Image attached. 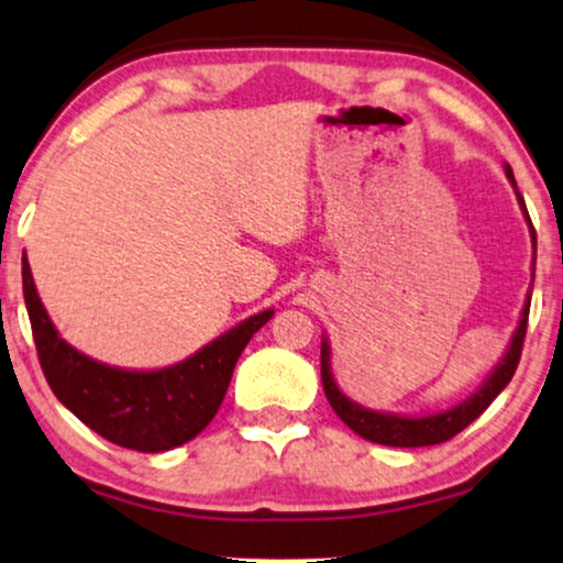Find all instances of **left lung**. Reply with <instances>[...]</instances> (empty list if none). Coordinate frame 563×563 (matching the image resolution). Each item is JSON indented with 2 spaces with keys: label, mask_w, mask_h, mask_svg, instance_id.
Segmentation results:
<instances>
[{
  "label": "left lung",
  "mask_w": 563,
  "mask_h": 563,
  "mask_svg": "<svg viewBox=\"0 0 563 563\" xmlns=\"http://www.w3.org/2000/svg\"><path fill=\"white\" fill-rule=\"evenodd\" d=\"M509 180L515 184L512 167H507ZM520 196V194H517ZM522 201V196H520ZM525 209V201H522ZM528 214V209H525ZM530 222V214H528ZM532 228V222H530ZM528 316H530V297L522 308V318L520 325L512 335V344L507 349V356L499 362V367L494 369V375L486 379V385L481 388L476 396L465 400L450 411L437 413V416H424V419H404V416H393V413H377V411H367V408L356 406L349 400L344 393L339 390V385L333 383L331 367H328V346H320V379H323V390L328 404L339 419L344 421L349 429H354L356 434L364 437V440L377 442V444H388V448H427V444H440L448 442L452 437L463 432L471 421H476L481 413L492 406V400L499 396L501 390L507 388L509 379H512L517 364H520L522 356V344H525V333H528Z\"/></svg>",
  "instance_id": "1"
}]
</instances>
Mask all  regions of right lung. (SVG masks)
<instances>
[{
	"label": "right lung",
	"mask_w": 563,
	"mask_h": 563,
	"mask_svg": "<svg viewBox=\"0 0 563 563\" xmlns=\"http://www.w3.org/2000/svg\"><path fill=\"white\" fill-rule=\"evenodd\" d=\"M23 295L35 352L48 388L92 432L139 452H163L194 440L214 419L238 356L272 310L247 318L191 360L159 372H126L87 360L58 339L31 266L23 261Z\"/></svg>",
	"instance_id": "right-lung-1"
}]
</instances>
